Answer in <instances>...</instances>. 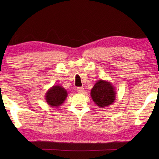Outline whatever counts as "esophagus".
Wrapping results in <instances>:
<instances>
[{
  "mask_svg": "<svg viewBox=\"0 0 159 159\" xmlns=\"http://www.w3.org/2000/svg\"><path fill=\"white\" fill-rule=\"evenodd\" d=\"M76 90L79 93H83V91H84V88L82 87H78L76 88Z\"/></svg>",
  "mask_w": 159,
  "mask_h": 159,
  "instance_id": "34e87169",
  "label": "esophagus"
}]
</instances>
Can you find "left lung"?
<instances>
[{"instance_id":"left-lung-1","label":"left lung","mask_w":159,"mask_h":159,"mask_svg":"<svg viewBox=\"0 0 159 159\" xmlns=\"http://www.w3.org/2000/svg\"><path fill=\"white\" fill-rule=\"evenodd\" d=\"M93 102L99 108H104L114 103L116 96L114 86L111 82L104 80H97L90 91Z\"/></svg>"}]
</instances>
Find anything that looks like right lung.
<instances>
[{
  "mask_svg": "<svg viewBox=\"0 0 159 159\" xmlns=\"http://www.w3.org/2000/svg\"><path fill=\"white\" fill-rule=\"evenodd\" d=\"M68 96L67 91L61 85H53L45 93V99L48 105L58 107L62 104Z\"/></svg>",
  "mask_w": 159,
  "mask_h": 159,
  "instance_id": "add662e5",
  "label": "right lung"
}]
</instances>
